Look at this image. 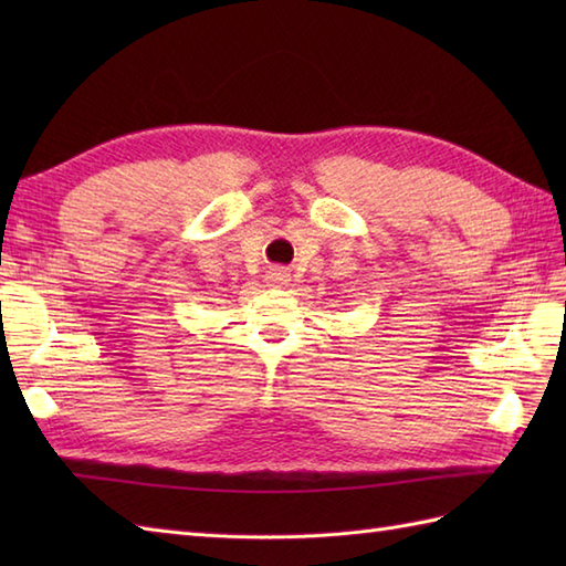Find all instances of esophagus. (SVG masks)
Listing matches in <instances>:
<instances>
[{"instance_id":"34e87169","label":"esophagus","mask_w":566,"mask_h":566,"mask_svg":"<svg viewBox=\"0 0 566 566\" xmlns=\"http://www.w3.org/2000/svg\"><path fill=\"white\" fill-rule=\"evenodd\" d=\"M268 282H270L272 286L290 284V282H292V274L286 272V270H282V268H274V270H270V272H268Z\"/></svg>"}]
</instances>
